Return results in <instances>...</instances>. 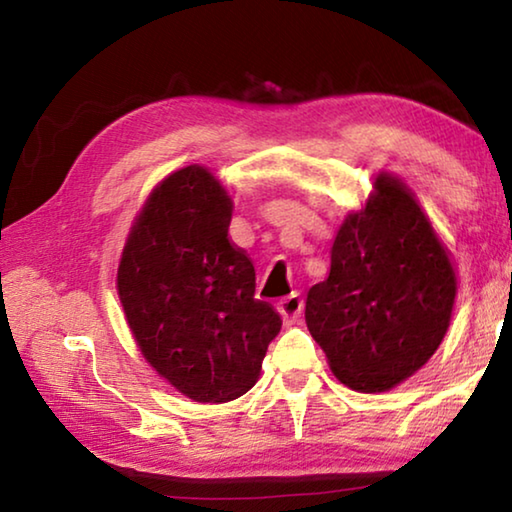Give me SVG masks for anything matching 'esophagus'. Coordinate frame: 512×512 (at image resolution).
<instances>
[{
    "instance_id": "esophagus-1",
    "label": "esophagus",
    "mask_w": 512,
    "mask_h": 512,
    "mask_svg": "<svg viewBox=\"0 0 512 512\" xmlns=\"http://www.w3.org/2000/svg\"><path fill=\"white\" fill-rule=\"evenodd\" d=\"M302 305H305V302H302V298L298 296V293H291L289 298H284V300L277 302V311H280V316L284 318V323L293 325L298 320V316L302 314Z\"/></svg>"
}]
</instances>
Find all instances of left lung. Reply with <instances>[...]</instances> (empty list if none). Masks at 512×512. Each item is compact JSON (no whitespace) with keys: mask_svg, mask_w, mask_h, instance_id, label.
<instances>
[{"mask_svg":"<svg viewBox=\"0 0 512 512\" xmlns=\"http://www.w3.org/2000/svg\"><path fill=\"white\" fill-rule=\"evenodd\" d=\"M366 210L350 214L325 282L307 293L305 320L329 368L359 393L388 391L438 350L456 275L420 205L379 176Z\"/></svg>","mask_w":512,"mask_h":512,"instance_id":"obj_1","label":"left lung"}]
</instances>
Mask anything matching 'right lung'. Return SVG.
I'll return each instance as SVG.
<instances>
[{
    "label": "right lung",
    "mask_w": 512,
    "mask_h": 512,
    "mask_svg": "<svg viewBox=\"0 0 512 512\" xmlns=\"http://www.w3.org/2000/svg\"><path fill=\"white\" fill-rule=\"evenodd\" d=\"M232 203L203 167L153 189L128 235L119 300L144 359L196 402L255 386L282 318L255 298V266L232 248Z\"/></svg>",
    "instance_id": "right-lung-1"
}]
</instances>
